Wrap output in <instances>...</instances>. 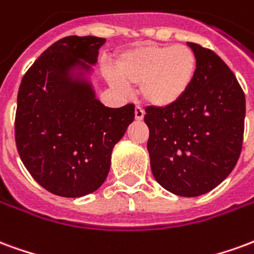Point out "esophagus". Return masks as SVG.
Wrapping results in <instances>:
<instances>
[{"mask_svg": "<svg viewBox=\"0 0 254 254\" xmlns=\"http://www.w3.org/2000/svg\"><path fill=\"white\" fill-rule=\"evenodd\" d=\"M134 118H136V121H141L144 118V110L140 106H136V109H134Z\"/></svg>", "mask_w": 254, "mask_h": 254, "instance_id": "obj_1", "label": "esophagus"}]
</instances>
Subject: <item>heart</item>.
I'll return each instance as SVG.
<instances>
[{
    "mask_svg": "<svg viewBox=\"0 0 254 254\" xmlns=\"http://www.w3.org/2000/svg\"><path fill=\"white\" fill-rule=\"evenodd\" d=\"M196 74L197 57L190 47L143 43L117 57L116 73H107V80L122 94L140 85L148 105L167 109L187 96Z\"/></svg>",
    "mask_w": 254,
    "mask_h": 254,
    "instance_id": "b5f03b06",
    "label": "heart"
}]
</instances>
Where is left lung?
Here are the masks:
<instances>
[{
    "mask_svg": "<svg viewBox=\"0 0 254 254\" xmlns=\"http://www.w3.org/2000/svg\"><path fill=\"white\" fill-rule=\"evenodd\" d=\"M197 74L187 96L167 109L147 107L151 170L166 190L182 197L205 194L238 162L245 124V94L218 54L188 42Z\"/></svg>",
    "mask_w": 254,
    "mask_h": 254,
    "instance_id": "obj_1",
    "label": "left lung"
}]
</instances>
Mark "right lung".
<instances>
[{
  "instance_id": "right-lung-1",
  "label": "right lung",
  "mask_w": 254,
  "mask_h": 254,
  "mask_svg": "<svg viewBox=\"0 0 254 254\" xmlns=\"http://www.w3.org/2000/svg\"><path fill=\"white\" fill-rule=\"evenodd\" d=\"M96 36L60 39L27 70L17 94L14 137L21 162L53 194L81 197L102 187L113 148L134 120V106L106 107L91 76Z\"/></svg>"
}]
</instances>
